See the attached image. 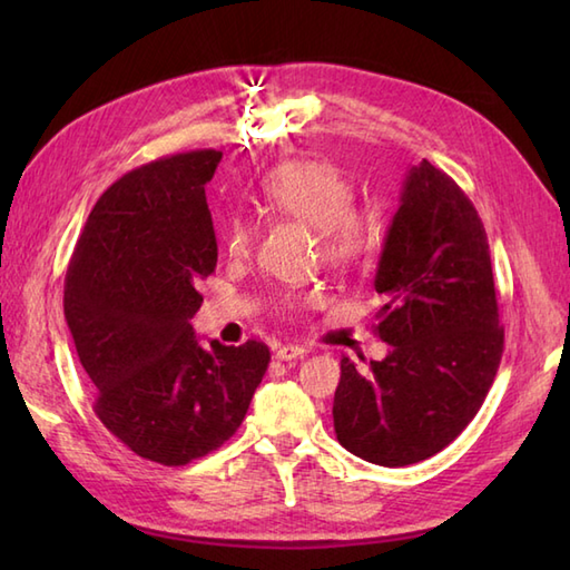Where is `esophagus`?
<instances>
[{
    "instance_id": "34e87169",
    "label": "esophagus",
    "mask_w": 570,
    "mask_h": 570,
    "mask_svg": "<svg viewBox=\"0 0 570 570\" xmlns=\"http://www.w3.org/2000/svg\"><path fill=\"white\" fill-rule=\"evenodd\" d=\"M304 353H306V350L301 347V345H276L274 347V357L276 360H284V362L296 360V357H301Z\"/></svg>"
}]
</instances>
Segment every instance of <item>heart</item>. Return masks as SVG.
<instances>
[{"mask_svg": "<svg viewBox=\"0 0 570 570\" xmlns=\"http://www.w3.org/2000/svg\"><path fill=\"white\" fill-rule=\"evenodd\" d=\"M353 180L341 166L325 159H292L266 174L262 200L276 215L292 217L316 229L323 259L353 266L370 259L384 237L382 213L370 203H355ZM254 225L233 215L223 225V245L229 257H247ZM318 301V292L278 296V308L296 311Z\"/></svg>", "mask_w": 570, "mask_h": 570, "instance_id": "1", "label": "heart"}]
</instances>
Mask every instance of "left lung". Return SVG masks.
I'll return each instance as SVG.
<instances>
[{
  "label": "left lung",
  "instance_id": "left-lung-1",
  "mask_svg": "<svg viewBox=\"0 0 570 570\" xmlns=\"http://www.w3.org/2000/svg\"><path fill=\"white\" fill-rule=\"evenodd\" d=\"M374 288L384 298L374 333L392 350L367 370L341 360L333 423L353 455L404 468L463 433L504 350L485 225L426 159L406 176Z\"/></svg>",
  "mask_w": 570,
  "mask_h": 570
}]
</instances>
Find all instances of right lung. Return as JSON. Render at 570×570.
<instances>
[{"instance_id": "add662e5", "label": "right lung", "mask_w": 570, "mask_h": 570, "mask_svg": "<svg viewBox=\"0 0 570 570\" xmlns=\"http://www.w3.org/2000/svg\"><path fill=\"white\" fill-rule=\"evenodd\" d=\"M220 159L198 149L115 180L66 274L63 311L95 414L129 451L168 468L233 439L272 360L259 341L200 347L188 323L217 264L205 184Z\"/></svg>"}]
</instances>
